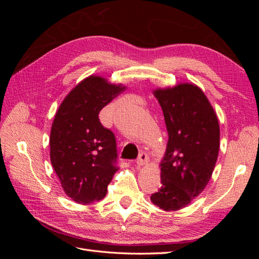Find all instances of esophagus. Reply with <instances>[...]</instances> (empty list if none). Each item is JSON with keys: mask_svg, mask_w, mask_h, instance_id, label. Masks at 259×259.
Listing matches in <instances>:
<instances>
[{"mask_svg": "<svg viewBox=\"0 0 259 259\" xmlns=\"http://www.w3.org/2000/svg\"><path fill=\"white\" fill-rule=\"evenodd\" d=\"M148 154H147V152L146 151H142L139 153V156H138V159H137V166H144V165H146V164L148 163Z\"/></svg>", "mask_w": 259, "mask_h": 259, "instance_id": "esophagus-1", "label": "esophagus"}]
</instances>
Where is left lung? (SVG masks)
<instances>
[{
  "mask_svg": "<svg viewBox=\"0 0 259 259\" xmlns=\"http://www.w3.org/2000/svg\"><path fill=\"white\" fill-rule=\"evenodd\" d=\"M162 108L168 140L161 161V187L150 199L164 210H178L204 190L219 151V123L197 85L185 83L153 92Z\"/></svg>",
  "mask_w": 259,
  "mask_h": 259,
  "instance_id": "left-lung-1",
  "label": "left lung"
}]
</instances>
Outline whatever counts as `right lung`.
I'll return each instance as SVG.
<instances>
[{
    "label": "right lung",
    "mask_w": 259,
    "mask_h": 259,
    "mask_svg": "<svg viewBox=\"0 0 259 259\" xmlns=\"http://www.w3.org/2000/svg\"><path fill=\"white\" fill-rule=\"evenodd\" d=\"M124 90L91 75L68 94L55 115L51 162L66 194L80 204L104 199L119 169L115 136L98 114Z\"/></svg>",
    "instance_id": "add662e5"
}]
</instances>
